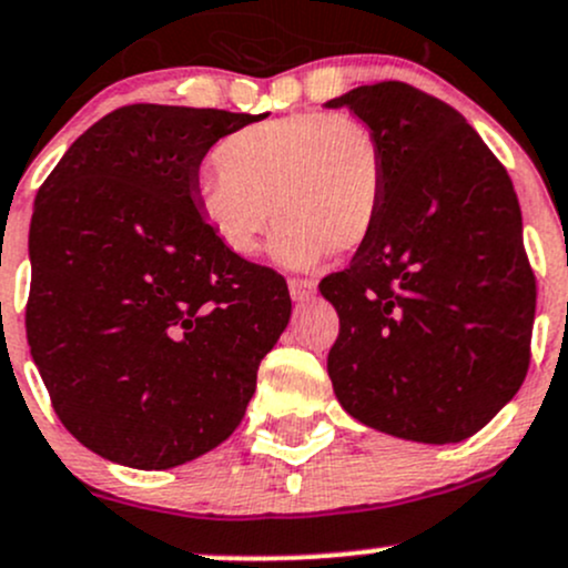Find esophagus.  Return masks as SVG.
Returning a JSON list of instances; mask_svg holds the SVG:
<instances>
[{
    "label": "esophagus",
    "instance_id": "obj_1",
    "mask_svg": "<svg viewBox=\"0 0 568 568\" xmlns=\"http://www.w3.org/2000/svg\"><path fill=\"white\" fill-rule=\"evenodd\" d=\"M314 292H316V282H311V278H290V295L295 303L308 301Z\"/></svg>",
    "mask_w": 568,
    "mask_h": 568
}]
</instances>
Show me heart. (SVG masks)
I'll return each instance as SVG.
<instances>
[{"label":"heart","instance_id":"1","mask_svg":"<svg viewBox=\"0 0 568 568\" xmlns=\"http://www.w3.org/2000/svg\"><path fill=\"white\" fill-rule=\"evenodd\" d=\"M219 173L194 184V205L227 252L252 257L273 219L271 254L306 271L333 252H357L376 233L387 154L349 113H292L248 124L216 145Z\"/></svg>","mask_w":568,"mask_h":568}]
</instances>
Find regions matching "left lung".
I'll use <instances>...</instances> for the list:
<instances>
[{
  "label": "left lung",
  "mask_w": 568,
  "mask_h": 568,
  "mask_svg": "<svg viewBox=\"0 0 568 568\" xmlns=\"http://www.w3.org/2000/svg\"><path fill=\"white\" fill-rule=\"evenodd\" d=\"M325 108H349L387 154L379 227L320 284L341 320L335 398L389 436L463 442L528 374L536 278L515 186L455 108L408 83L357 87Z\"/></svg>",
  "instance_id": "left-lung-1"
}]
</instances>
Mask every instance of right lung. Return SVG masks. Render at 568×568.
Wrapping results in <instances>:
<instances>
[{"instance_id":"obj_1","label":"right lung","mask_w":568,"mask_h":568,"mask_svg":"<svg viewBox=\"0 0 568 568\" xmlns=\"http://www.w3.org/2000/svg\"><path fill=\"white\" fill-rule=\"evenodd\" d=\"M265 115L119 108L34 197L29 349L64 428L105 460L160 471L219 447L290 322L284 278L194 205L211 145Z\"/></svg>"}]
</instances>
